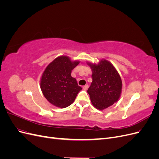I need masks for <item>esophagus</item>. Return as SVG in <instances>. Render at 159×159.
Segmentation results:
<instances>
[{"label": "esophagus", "instance_id": "esophagus-1", "mask_svg": "<svg viewBox=\"0 0 159 159\" xmlns=\"http://www.w3.org/2000/svg\"><path fill=\"white\" fill-rule=\"evenodd\" d=\"M89 88V85H85L84 87H83V89H84V90H86V89H88V88Z\"/></svg>", "mask_w": 159, "mask_h": 159}]
</instances>
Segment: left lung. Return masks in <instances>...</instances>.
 <instances>
[{"mask_svg":"<svg viewBox=\"0 0 159 159\" xmlns=\"http://www.w3.org/2000/svg\"><path fill=\"white\" fill-rule=\"evenodd\" d=\"M92 70V82L88 89L91 103L103 110L119 100L122 91V81L118 71L110 61L103 59L98 64L88 62Z\"/></svg>","mask_w":159,"mask_h":159,"instance_id":"8db88e82","label":"left lung"}]
</instances>
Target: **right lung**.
<instances>
[{
  "label": "right lung",
  "instance_id": "add662e5",
  "mask_svg": "<svg viewBox=\"0 0 159 159\" xmlns=\"http://www.w3.org/2000/svg\"><path fill=\"white\" fill-rule=\"evenodd\" d=\"M80 61H71L68 56L56 57L48 64L41 77L40 88L46 99L60 108L68 107L74 102L81 90L75 78L71 76V70Z\"/></svg>",
  "mask_w": 159,
  "mask_h": 159
}]
</instances>
